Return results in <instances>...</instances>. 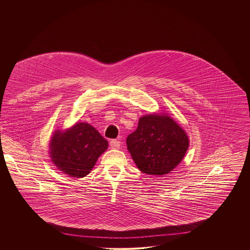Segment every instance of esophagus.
Masks as SVG:
<instances>
[{
	"instance_id": "obj_1",
	"label": "esophagus",
	"mask_w": 250,
	"mask_h": 250,
	"mask_svg": "<svg viewBox=\"0 0 250 250\" xmlns=\"http://www.w3.org/2000/svg\"><path fill=\"white\" fill-rule=\"evenodd\" d=\"M110 146L112 148H120L121 146V141L120 140H117V139H112L110 141Z\"/></svg>"
}]
</instances>
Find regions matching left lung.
<instances>
[{
  "label": "left lung",
  "mask_w": 250,
  "mask_h": 250,
  "mask_svg": "<svg viewBox=\"0 0 250 250\" xmlns=\"http://www.w3.org/2000/svg\"><path fill=\"white\" fill-rule=\"evenodd\" d=\"M137 168L149 175H165L181 162L189 146L186 132L170 117L147 115L126 138Z\"/></svg>",
  "instance_id": "left-lung-1"
}]
</instances>
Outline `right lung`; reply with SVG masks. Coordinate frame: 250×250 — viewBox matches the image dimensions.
Masks as SVG:
<instances>
[{
  "label": "right lung",
  "instance_id": "right-lung-1",
  "mask_svg": "<svg viewBox=\"0 0 250 250\" xmlns=\"http://www.w3.org/2000/svg\"><path fill=\"white\" fill-rule=\"evenodd\" d=\"M108 148V140L86 123L64 132L56 131L50 142L52 162L64 174L82 178L90 173L99 156Z\"/></svg>",
  "mask_w": 250,
  "mask_h": 250
}]
</instances>
